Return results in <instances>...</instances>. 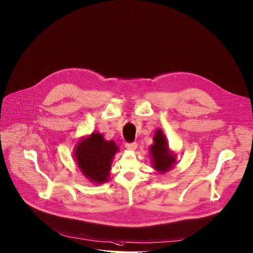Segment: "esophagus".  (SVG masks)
Listing matches in <instances>:
<instances>
[{
	"label": "esophagus",
	"instance_id": "esophagus-1",
	"mask_svg": "<svg viewBox=\"0 0 253 253\" xmlns=\"http://www.w3.org/2000/svg\"><path fill=\"white\" fill-rule=\"evenodd\" d=\"M126 148L129 151H133L137 149V143H126Z\"/></svg>",
	"mask_w": 253,
	"mask_h": 253
}]
</instances>
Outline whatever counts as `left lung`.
I'll return each instance as SVG.
<instances>
[{"instance_id":"left-lung-1","label":"left lung","mask_w":253,"mask_h":253,"mask_svg":"<svg viewBox=\"0 0 253 253\" xmlns=\"http://www.w3.org/2000/svg\"><path fill=\"white\" fill-rule=\"evenodd\" d=\"M152 168L159 173L170 170L176 165V155L170 151L166 133L161 128L155 130L153 144L149 148Z\"/></svg>"}]
</instances>
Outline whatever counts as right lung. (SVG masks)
<instances>
[{
	"label": "right lung",
	"instance_id": "add662e5",
	"mask_svg": "<svg viewBox=\"0 0 253 253\" xmlns=\"http://www.w3.org/2000/svg\"><path fill=\"white\" fill-rule=\"evenodd\" d=\"M73 157L81 172L93 184L109 181L114 155L120 148L113 140L107 141L98 131L80 139L74 147Z\"/></svg>",
	"mask_w": 253,
	"mask_h": 253
}]
</instances>
